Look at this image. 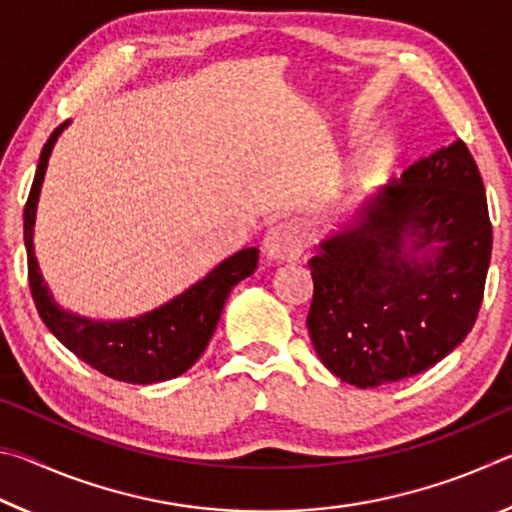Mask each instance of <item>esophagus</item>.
Listing matches in <instances>:
<instances>
[{"mask_svg":"<svg viewBox=\"0 0 512 512\" xmlns=\"http://www.w3.org/2000/svg\"><path fill=\"white\" fill-rule=\"evenodd\" d=\"M262 250L271 262H289V259L302 255V250H305V237H302L298 225L277 223L266 232Z\"/></svg>","mask_w":512,"mask_h":512,"instance_id":"34e87169","label":"esophagus"}]
</instances>
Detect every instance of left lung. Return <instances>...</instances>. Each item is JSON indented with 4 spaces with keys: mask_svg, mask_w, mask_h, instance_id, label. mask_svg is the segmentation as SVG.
<instances>
[{
    "mask_svg": "<svg viewBox=\"0 0 512 512\" xmlns=\"http://www.w3.org/2000/svg\"><path fill=\"white\" fill-rule=\"evenodd\" d=\"M433 240L444 246L431 251ZM490 253L481 173L456 140L411 164L309 259L320 361L359 388L431 368L474 327Z\"/></svg>",
    "mask_w": 512,
    "mask_h": 512,
    "instance_id": "1",
    "label": "left lung"
}]
</instances>
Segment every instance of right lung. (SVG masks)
<instances>
[{"instance_id":"add662e5","label":"right lung","mask_w":512,"mask_h":512,"mask_svg":"<svg viewBox=\"0 0 512 512\" xmlns=\"http://www.w3.org/2000/svg\"><path fill=\"white\" fill-rule=\"evenodd\" d=\"M69 124H60L42 146L31 192L24 205V246H27L29 287L42 323L81 361L106 377L128 384H153L183 375L194 366L210 343L225 298L235 284L253 275L259 250L244 248L212 268L201 282L180 293L167 305L128 320H92L58 307L47 289L33 253V223L42 180L51 149Z\"/></svg>"}]
</instances>
